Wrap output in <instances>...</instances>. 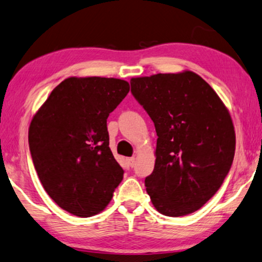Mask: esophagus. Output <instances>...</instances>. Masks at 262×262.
Wrapping results in <instances>:
<instances>
[{"mask_svg": "<svg viewBox=\"0 0 262 262\" xmlns=\"http://www.w3.org/2000/svg\"><path fill=\"white\" fill-rule=\"evenodd\" d=\"M128 164H129V166H130V167H134V165H135V158H134V157H132V158H128Z\"/></svg>", "mask_w": 262, "mask_h": 262, "instance_id": "1", "label": "esophagus"}]
</instances>
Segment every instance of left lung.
Masks as SVG:
<instances>
[{"label":"left lung","instance_id":"8db88e82","mask_svg":"<svg viewBox=\"0 0 262 262\" xmlns=\"http://www.w3.org/2000/svg\"><path fill=\"white\" fill-rule=\"evenodd\" d=\"M130 86L158 137L155 169L145 179L153 206L167 217L193 213L231 169L236 137L229 111L190 71L133 78Z\"/></svg>","mask_w":262,"mask_h":262}]
</instances>
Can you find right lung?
Returning a JSON list of instances; mask_svg holds the SVG:
<instances>
[{
	"mask_svg": "<svg viewBox=\"0 0 262 262\" xmlns=\"http://www.w3.org/2000/svg\"><path fill=\"white\" fill-rule=\"evenodd\" d=\"M129 92L114 78H68L56 86L31 121L34 169L52 200L86 218L107 206L123 179L109 147L106 120Z\"/></svg>",
	"mask_w": 262,
	"mask_h": 262,
	"instance_id": "1",
	"label": "right lung"
}]
</instances>
